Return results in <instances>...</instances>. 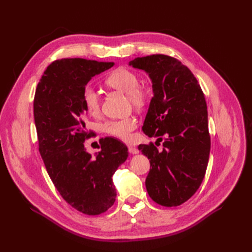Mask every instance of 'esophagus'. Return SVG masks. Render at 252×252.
Returning a JSON list of instances; mask_svg holds the SVG:
<instances>
[{
  "instance_id": "obj_1",
  "label": "esophagus",
  "mask_w": 252,
  "mask_h": 252,
  "mask_svg": "<svg viewBox=\"0 0 252 252\" xmlns=\"http://www.w3.org/2000/svg\"><path fill=\"white\" fill-rule=\"evenodd\" d=\"M128 152H129L130 154H133V155L139 153L138 149L135 148V147H132V146H128Z\"/></svg>"
}]
</instances>
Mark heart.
Here are the masks:
<instances>
[{"mask_svg":"<svg viewBox=\"0 0 252 252\" xmlns=\"http://www.w3.org/2000/svg\"><path fill=\"white\" fill-rule=\"evenodd\" d=\"M104 83L119 91L127 94L128 103L137 110H141L149 102V91L139 85L137 74L126 67H118L107 76ZM82 100L85 109L90 115H97L100 111L99 95L91 86H85L82 92ZM136 128L134 117L107 120L101 124V130L113 137L128 141L131 138V132Z\"/></svg>","mask_w":252,"mask_h":252,"instance_id":"b5f03b06","label":"heart"}]
</instances>
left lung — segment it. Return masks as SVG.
I'll list each match as a JSON object with an SVG mask.
<instances>
[{
  "label": "left lung",
  "mask_w": 252,
  "mask_h": 252,
  "mask_svg": "<svg viewBox=\"0 0 252 252\" xmlns=\"http://www.w3.org/2000/svg\"><path fill=\"white\" fill-rule=\"evenodd\" d=\"M143 69L152 80L154 96L142 131L159 137L163 150L154 143L139 145L150 159L146 179L150 197L173 207L193 196L205 176L210 153L207 105L204 93L188 66L168 55L137 57L129 63Z\"/></svg>",
  "instance_id": "1"
}]
</instances>
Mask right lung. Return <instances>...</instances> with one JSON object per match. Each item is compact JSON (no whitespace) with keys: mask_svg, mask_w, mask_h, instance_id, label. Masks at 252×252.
Wrapping results in <instances>:
<instances>
[{"mask_svg":"<svg viewBox=\"0 0 252 252\" xmlns=\"http://www.w3.org/2000/svg\"><path fill=\"white\" fill-rule=\"evenodd\" d=\"M114 64L58 59L44 71L33 99L39 151L47 172L68 204L88 215L103 213L114 204L117 191L112 176L128 157L127 147L112 137L99 139L101 150L95 157L84 147L94 133L84 122L83 89L92 77Z\"/></svg>","mask_w":252,"mask_h":252,"instance_id":"1","label":"right lung"}]
</instances>
